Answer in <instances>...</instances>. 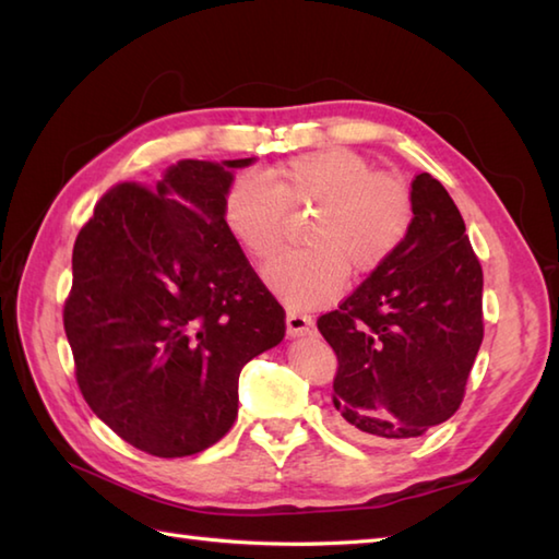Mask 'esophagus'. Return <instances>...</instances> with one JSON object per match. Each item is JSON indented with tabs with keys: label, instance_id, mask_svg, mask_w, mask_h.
Listing matches in <instances>:
<instances>
[{
	"label": "esophagus",
	"instance_id": "esophagus-1",
	"mask_svg": "<svg viewBox=\"0 0 559 559\" xmlns=\"http://www.w3.org/2000/svg\"><path fill=\"white\" fill-rule=\"evenodd\" d=\"M286 326L290 336H302V334H312L314 332V320L310 314L298 312V310H288L286 314Z\"/></svg>",
	"mask_w": 559,
	"mask_h": 559
}]
</instances>
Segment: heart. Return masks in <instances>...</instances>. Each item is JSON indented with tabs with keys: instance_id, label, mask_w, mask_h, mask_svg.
<instances>
[{
	"instance_id": "obj_1",
	"label": "heart",
	"mask_w": 559,
	"mask_h": 559,
	"mask_svg": "<svg viewBox=\"0 0 559 559\" xmlns=\"http://www.w3.org/2000/svg\"><path fill=\"white\" fill-rule=\"evenodd\" d=\"M312 211L305 249L286 251L264 269V278L293 308L326 305L344 290L348 269L370 276L404 242L414 203L397 174L376 171L348 147L300 152L261 171L239 177L223 201L227 233L251 261L273 257L286 235L288 213Z\"/></svg>"
}]
</instances>
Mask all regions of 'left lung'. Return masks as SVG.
<instances>
[{"label": "left lung", "mask_w": 559, "mask_h": 559, "mask_svg": "<svg viewBox=\"0 0 559 559\" xmlns=\"http://www.w3.org/2000/svg\"><path fill=\"white\" fill-rule=\"evenodd\" d=\"M404 242L317 320L338 368L332 402L352 439L390 443L451 419L485 334L483 266L439 179L412 181Z\"/></svg>", "instance_id": "left-lung-1"}]
</instances>
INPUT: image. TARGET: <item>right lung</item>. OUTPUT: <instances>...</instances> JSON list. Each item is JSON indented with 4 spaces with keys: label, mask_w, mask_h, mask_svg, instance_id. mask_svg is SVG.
I'll list each match as a JSON object with an SVG mask.
<instances>
[{
    "label": "right lung",
    "mask_w": 559,
    "mask_h": 559,
    "mask_svg": "<svg viewBox=\"0 0 559 559\" xmlns=\"http://www.w3.org/2000/svg\"><path fill=\"white\" fill-rule=\"evenodd\" d=\"M249 162L183 159L152 189L120 181L76 235L62 310L76 385L147 455L221 441L242 368L286 336V310L223 221L229 169Z\"/></svg>",
    "instance_id": "right-lung-1"
}]
</instances>
